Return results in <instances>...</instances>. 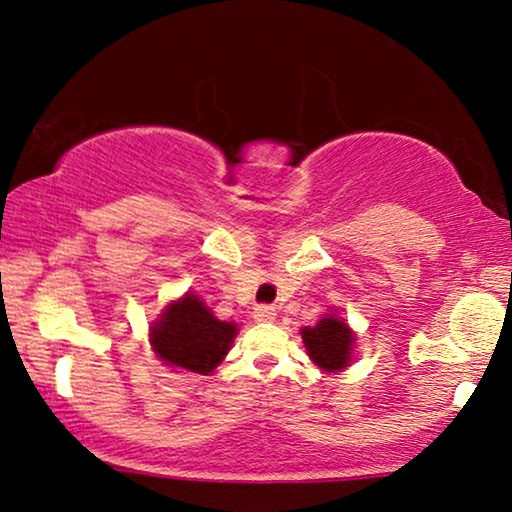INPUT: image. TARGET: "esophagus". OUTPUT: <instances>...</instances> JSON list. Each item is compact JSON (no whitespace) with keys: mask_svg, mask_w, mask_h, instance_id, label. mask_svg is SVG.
I'll return each mask as SVG.
<instances>
[{"mask_svg":"<svg viewBox=\"0 0 512 512\" xmlns=\"http://www.w3.org/2000/svg\"><path fill=\"white\" fill-rule=\"evenodd\" d=\"M277 319V310L272 305H258L254 310V321L258 324H272Z\"/></svg>","mask_w":512,"mask_h":512,"instance_id":"1","label":"esophagus"}]
</instances>
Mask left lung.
<instances>
[{
  "instance_id": "obj_1",
  "label": "left lung",
  "mask_w": 512,
  "mask_h": 512,
  "mask_svg": "<svg viewBox=\"0 0 512 512\" xmlns=\"http://www.w3.org/2000/svg\"><path fill=\"white\" fill-rule=\"evenodd\" d=\"M300 338L310 361L324 373H340L352 366L356 335L338 310L326 312L314 326L300 328Z\"/></svg>"
}]
</instances>
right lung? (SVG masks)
Listing matches in <instances>:
<instances>
[{
    "label": "right lung",
    "instance_id": "obj_1",
    "mask_svg": "<svg viewBox=\"0 0 512 512\" xmlns=\"http://www.w3.org/2000/svg\"><path fill=\"white\" fill-rule=\"evenodd\" d=\"M240 328L221 321L195 291L170 300L149 326L151 349L177 373L212 375L233 347Z\"/></svg>",
    "mask_w": 512,
    "mask_h": 512
}]
</instances>
